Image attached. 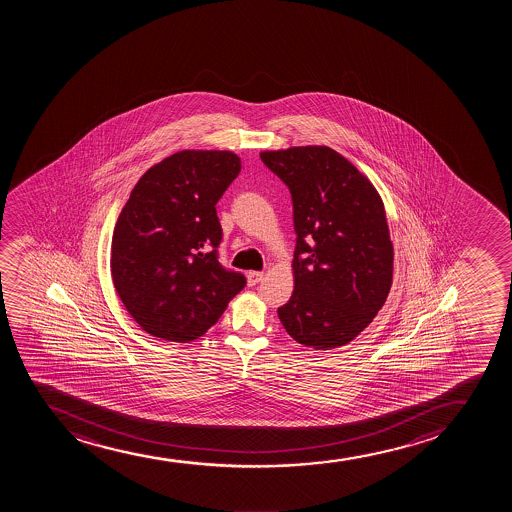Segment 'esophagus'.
Returning a JSON list of instances; mask_svg holds the SVG:
<instances>
[{"mask_svg": "<svg viewBox=\"0 0 512 512\" xmlns=\"http://www.w3.org/2000/svg\"><path fill=\"white\" fill-rule=\"evenodd\" d=\"M263 277H265L263 271H249V273H247V283H249L251 287H254V285H258V283L263 280Z\"/></svg>", "mask_w": 512, "mask_h": 512, "instance_id": "34e87169", "label": "esophagus"}]
</instances>
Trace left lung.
I'll return each mask as SVG.
<instances>
[{
    "label": "left lung",
    "mask_w": 512,
    "mask_h": 512,
    "mask_svg": "<svg viewBox=\"0 0 512 512\" xmlns=\"http://www.w3.org/2000/svg\"><path fill=\"white\" fill-rule=\"evenodd\" d=\"M259 157L287 184L294 205L295 287L278 318L304 347H343L376 318L393 283L381 196L333 148L290 147Z\"/></svg>",
    "instance_id": "obj_1"
}]
</instances>
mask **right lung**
Wrapping results in <instances>:
<instances>
[{
  "label": "right lung",
  "instance_id": "right-lung-1",
  "mask_svg": "<svg viewBox=\"0 0 512 512\" xmlns=\"http://www.w3.org/2000/svg\"><path fill=\"white\" fill-rule=\"evenodd\" d=\"M241 172L229 150H183L131 191L111 242L119 299L148 335L189 343L217 323L246 278L218 263L217 205Z\"/></svg>",
  "mask_w": 512,
  "mask_h": 512
}]
</instances>
